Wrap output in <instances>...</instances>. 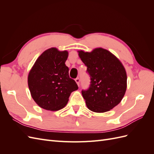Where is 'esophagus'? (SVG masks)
<instances>
[{"label":"esophagus","mask_w":154,"mask_h":154,"mask_svg":"<svg viewBox=\"0 0 154 154\" xmlns=\"http://www.w3.org/2000/svg\"><path fill=\"white\" fill-rule=\"evenodd\" d=\"M75 81H76V82L78 85H80V78H76V79H75Z\"/></svg>","instance_id":"1"}]
</instances>
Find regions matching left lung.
Instances as JSON below:
<instances>
[{
    "mask_svg": "<svg viewBox=\"0 0 154 154\" xmlns=\"http://www.w3.org/2000/svg\"><path fill=\"white\" fill-rule=\"evenodd\" d=\"M87 66L91 84L82 94L87 108L94 112H105L118 105L127 90V76L123 64L110 51L96 48L92 52L78 51Z\"/></svg>",
    "mask_w": 154,
    "mask_h": 154,
    "instance_id": "8db88e82",
    "label": "left lung"
}]
</instances>
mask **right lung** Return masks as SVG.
Wrapping results in <instances>:
<instances>
[{
    "instance_id": "obj_1",
    "label": "right lung",
    "mask_w": 154,
    "mask_h": 154,
    "mask_svg": "<svg viewBox=\"0 0 154 154\" xmlns=\"http://www.w3.org/2000/svg\"><path fill=\"white\" fill-rule=\"evenodd\" d=\"M67 51L48 49L36 60L29 71L27 82L32 99L41 108L57 111L63 109L71 93L78 87L69 77L65 64Z\"/></svg>"
}]
</instances>
